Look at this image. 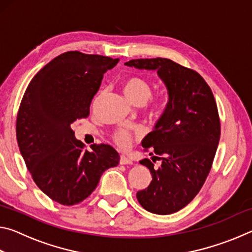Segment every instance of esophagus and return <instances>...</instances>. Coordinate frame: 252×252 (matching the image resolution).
<instances>
[{
  "label": "esophagus",
  "instance_id": "esophagus-1",
  "mask_svg": "<svg viewBox=\"0 0 252 252\" xmlns=\"http://www.w3.org/2000/svg\"><path fill=\"white\" fill-rule=\"evenodd\" d=\"M133 162H132V160H130L129 158H126V156H121L120 157V164L121 165H125V164H132Z\"/></svg>",
  "mask_w": 252,
  "mask_h": 252
}]
</instances>
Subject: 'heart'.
Listing matches in <instances>:
<instances>
[{
    "label": "heart",
    "mask_w": 252,
    "mask_h": 252,
    "mask_svg": "<svg viewBox=\"0 0 252 252\" xmlns=\"http://www.w3.org/2000/svg\"><path fill=\"white\" fill-rule=\"evenodd\" d=\"M123 92L127 100L133 104L144 103L151 95V85L141 76H130L123 82ZM114 142L118 147L126 149L130 146L131 135L126 129H121L116 132L113 136Z\"/></svg>",
    "instance_id": "1"
}]
</instances>
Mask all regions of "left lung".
Masks as SVG:
<instances>
[{"instance_id":"1","label":"left lung","mask_w":252,"mask_h":252,"mask_svg":"<svg viewBox=\"0 0 252 252\" xmlns=\"http://www.w3.org/2000/svg\"><path fill=\"white\" fill-rule=\"evenodd\" d=\"M125 64L156 71L168 90L164 112L142 141L146 150L161 157H153L162 160L161 165L155 169L149 159L140 161L152 180L136 199L149 212L170 215L192 201L210 172L220 140L215 96L201 75L169 59H136Z\"/></svg>"}]
</instances>
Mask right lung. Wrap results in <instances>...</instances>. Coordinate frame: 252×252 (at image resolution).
<instances>
[{
	"label": "right lung",
	"mask_w": 252,
	"mask_h": 252,
	"mask_svg": "<svg viewBox=\"0 0 252 252\" xmlns=\"http://www.w3.org/2000/svg\"><path fill=\"white\" fill-rule=\"evenodd\" d=\"M119 59L70 51L59 55L34 75L21 102L16 139L36 186L64 206L83 201L106 169L119 164L109 144L83 150L71 125L90 113L103 74Z\"/></svg>",
	"instance_id": "1"
}]
</instances>
